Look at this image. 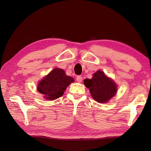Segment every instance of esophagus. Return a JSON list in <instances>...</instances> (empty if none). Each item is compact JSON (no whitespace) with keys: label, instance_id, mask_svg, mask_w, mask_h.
Returning a JSON list of instances; mask_svg holds the SVG:
<instances>
[{"label":"esophagus","instance_id":"34e87169","mask_svg":"<svg viewBox=\"0 0 151 151\" xmlns=\"http://www.w3.org/2000/svg\"><path fill=\"white\" fill-rule=\"evenodd\" d=\"M76 80L78 82L81 83L82 81V77L81 76H76Z\"/></svg>","mask_w":151,"mask_h":151}]
</instances>
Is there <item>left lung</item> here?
<instances>
[{"label": "left lung", "mask_w": 151, "mask_h": 151, "mask_svg": "<svg viewBox=\"0 0 151 151\" xmlns=\"http://www.w3.org/2000/svg\"><path fill=\"white\" fill-rule=\"evenodd\" d=\"M84 82L86 87L89 88L92 97L100 103L110 101L117 91L115 82L99 70L93 75L92 78H86Z\"/></svg>", "instance_id": "1"}]
</instances>
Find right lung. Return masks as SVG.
Listing matches in <instances>:
<instances>
[{"label":"right lung","mask_w":151,"mask_h":151,"mask_svg":"<svg viewBox=\"0 0 151 151\" xmlns=\"http://www.w3.org/2000/svg\"><path fill=\"white\" fill-rule=\"evenodd\" d=\"M73 82V78L67 76L62 69L54 68L38 83L37 89L47 100L54 101L62 97Z\"/></svg>","instance_id":"1"}]
</instances>
